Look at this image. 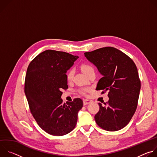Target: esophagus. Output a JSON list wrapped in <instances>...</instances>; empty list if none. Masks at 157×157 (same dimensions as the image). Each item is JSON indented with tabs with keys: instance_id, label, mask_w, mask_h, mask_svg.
Wrapping results in <instances>:
<instances>
[{
	"instance_id": "34e87169",
	"label": "esophagus",
	"mask_w": 157,
	"mask_h": 157,
	"mask_svg": "<svg viewBox=\"0 0 157 157\" xmlns=\"http://www.w3.org/2000/svg\"><path fill=\"white\" fill-rule=\"evenodd\" d=\"M91 102V101L90 100H88V99H84L83 100V104L85 105H87V104H90Z\"/></svg>"
}]
</instances>
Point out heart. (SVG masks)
<instances>
[{
    "label": "heart",
    "instance_id": "b5f03b06",
    "mask_svg": "<svg viewBox=\"0 0 157 157\" xmlns=\"http://www.w3.org/2000/svg\"><path fill=\"white\" fill-rule=\"evenodd\" d=\"M81 69L82 70V71L87 75L89 72H90L91 70H94V68H93V66H91V65L87 64H83L81 65ZM75 75V70L73 68L70 69L68 72L66 73V79L68 80V81H71ZM88 91V89L87 88H81L79 90V94H82V95H86V93Z\"/></svg>",
    "mask_w": 157,
    "mask_h": 157
}]
</instances>
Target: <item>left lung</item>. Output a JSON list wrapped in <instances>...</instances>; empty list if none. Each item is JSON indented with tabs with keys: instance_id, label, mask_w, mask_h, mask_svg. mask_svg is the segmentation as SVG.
Here are the masks:
<instances>
[{
	"instance_id": "8db88e82",
	"label": "left lung",
	"mask_w": 157,
	"mask_h": 157,
	"mask_svg": "<svg viewBox=\"0 0 157 157\" xmlns=\"http://www.w3.org/2000/svg\"><path fill=\"white\" fill-rule=\"evenodd\" d=\"M102 75L96 90L109 91V101L99 103L95 115L96 124L107 131H117L125 127L137 109L140 90L138 70L133 60L114 47H104L84 53Z\"/></svg>"
}]
</instances>
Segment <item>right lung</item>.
I'll list each match as a JSON object with an SVG mask.
<instances>
[{
    "instance_id": "1",
    "label": "right lung",
    "mask_w": 157,
    "mask_h": 157,
    "mask_svg": "<svg viewBox=\"0 0 157 157\" xmlns=\"http://www.w3.org/2000/svg\"><path fill=\"white\" fill-rule=\"evenodd\" d=\"M68 53L48 50L29 64L25 80V94L31 113L47 133L62 136L75 127L83 105L80 98L63 103L62 89H68L66 73L78 58Z\"/></svg>"
}]
</instances>
